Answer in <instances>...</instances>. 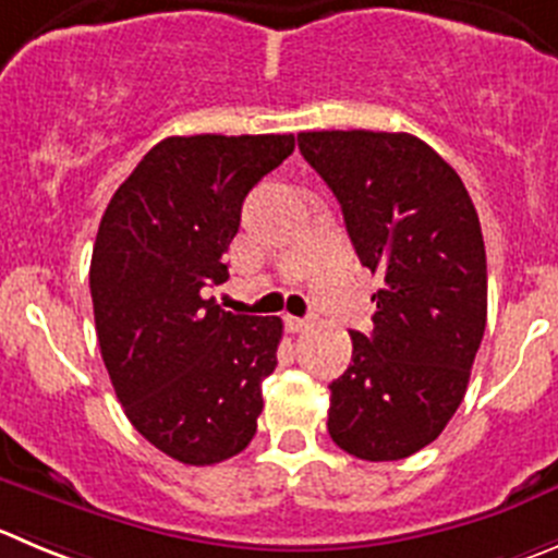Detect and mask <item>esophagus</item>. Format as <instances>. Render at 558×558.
<instances>
[{"label": "esophagus", "mask_w": 558, "mask_h": 558, "mask_svg": "<svg viewBox=\"0 0 558 558\" xmlns=\"http://www.w3.org/2000/svg\"><path fill=\"white\" fill-rule=\"evenodd\" d=\"M284 326H288L293 333H299V331H306V328H310V320H306V317L288 315V317H284Z\"/></svg>", "instance_id": "34e87169"}]
</instances>
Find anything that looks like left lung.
<instances>
[{"label":"left lung","instance_id":"8db88e82","mask_svg":"<svg viewBox=\"0 0 558 558\" xmlns=\"http://www.w3.org/2000/svg\"><path fill=\"white\" fill-rule=\"evenodd\" d=\"M299 147L380 276L373 333L350 331V367L328 386V433L369 463L411 458L463 402L485 333L480 216L460 174L411 134L310 131Z\"/></svg>","mask_w":558,"mask_h":558}]
</instances>
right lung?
Instances as JSON below:
<instances>
[{"instance_id":"right-lung-1","label":"right lung","mask_w":558,"mask_h":558,"mask_svg":"<svg viewBox=\"0 0 558 558\" xmlns=\"http://www.w3.org/2000/svg\"><path fill=\"white\" fill-rule=\"evenodd\" d=\"M295 150L293 134L169 136L114 191L89 263L95 331L117 400L156 449L185 465L243 452L276 369L279 317L225 312L248 191Z\"/></svg>"}]
</instances>
